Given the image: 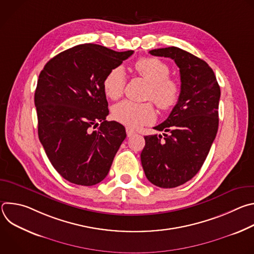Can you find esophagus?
Returning <instances> with one entry per match:
<instances>
[{
	"label": "esophagus",
	"instance_id": "1",
	"mask_svg": "<svg viewBox=\"0 0 254 254\" xmlns=\"http://www.w3.org/2000/svg\"><path fill=\"white\" fill-rule=\"evenodd\" d=\"M126 131H127V136H131V135H133V134L135 133V131H134L133 129L129 128V127H127V128H126Z\"/></svg>",
	"mask_w": 254,
	"mask_h": 254
}]
</instances>
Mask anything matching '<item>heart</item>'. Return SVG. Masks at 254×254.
Here are the masks:
<instances>
[{"instance_id": "1", "label": "heart", "mask_w": 254, "mask_h": 254, "mask_svg": "<svg viewBox=\"0 0 254 254\" xmlns=\"http://www.w3.org/2000/svg\"><path fill=\"white\" fill-rule=\"evenodd\" d=\"M134 69L140 77L150 83L146 97L152 99L162 111L172 110L180 99L181 87L178 81L169 77L170 67L159 58L144 57L134 63ZM126 83L124 68L117 66L105 75L102 88L108 98L118 99L123 95ZM113 115L118 122L131 128H139L156 120L151 102L135 103L124 100L114 106Z\"/></svg>"}]
</instances>
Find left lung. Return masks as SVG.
Instances as JSON below:
<instances>
[{"instance_id": "8db88e82", "label": "left lung", "mask_w": 254, "mask_h": 254, "mask_svg": "<svg viewBox=\"0 0 254 254\" xmlns=\"http://www.w3.org/2000/svg\"><path fill=\"white\" fill-rule=\"evenodd\" d=\"M180 69L181 94L168 119L155 127L166 133L144 136L140 161L150 182L175 188L191 180L203 166L218 130L220 86L212 68L178 47L154 49Z\"/></svg>"}]
</instances>
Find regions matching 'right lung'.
Segmentation results:
<instances>
[{"label":"right lung","instance_id":"obj_1","mask_svg":"<svg viewBox=\"0 0 254 254\" xmlns=\"http://www.w3.org/2000/svg\"><path fill=\"white\" fill-rule=\"evenodd\" d=\"M132 53L80 44L50 59L41 71L34 98L39 139L70 183L93 186L110 172L127 133L120 123L106 121L102 81Z\"/></svg>","mask_w":254,"mask_h":254}]
</instances>
